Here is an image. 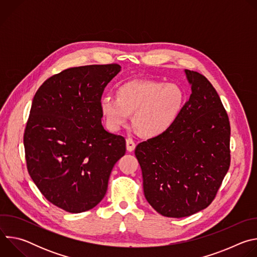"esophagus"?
Instances as JSON below:
<instances>
[{
    "label": "esophagus",
    "instance_id": "1",
    "mask_svg": "<svg viewBox=\"0 0 257 257\" xmlns=\"http://www.w3.org/2000/svg\"><path fill=\"white\" fill-rule=\"evenodd\" d=\"M135 146H136V144H135V142L131 138H128L126 140V149H127L128 152H130V153L133 152L135 150Z\"/></svg>",
    "mask_w": 257,
    "mask_h": 257
}]
</instances>
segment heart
I'll list each match as a JSON object with an SVG mask.
<instances>
[{
    "instance_id": "heart-1",
    "label": "heart",
    "mask_w": 257,
    "mask_h": 257,
    "mask_svg": "<svg viewBox=\"0 0 257 257\" xmlns=\"http://www.w3.org/2000/svg\"><path fill=\"white\" fill-rule=\"evenodd\" d=\"M116 97L104 95L99 99V111L105 126L119 131L133 114V124L148 137L167 132L179 119L186 95L181 86L149 80H131L117 86Z\"/></svg>"
}]
</instances>
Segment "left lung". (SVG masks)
Wrapping results in <instances>:
<instances>
[{"label":"left lung","mask_w":257,"mask_h":257,"mask_svg":"<svg viewBox=\"0 0 257 257\" xmlns=\"http://www.w3.org/2000/svg\"><path fill=\"white\" fill-rule=\"evenodd\" d=\"M192 93L164 134L139 143L135 156L146 200L162 215L184 217L206 208L230 168V121L211 83L185 70Z\"/></svg>","instance_id":"left-lung-1"}]
</instances>
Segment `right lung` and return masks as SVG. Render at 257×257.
<instances>
[{
  "mask_svg": "<svg viewBox=\"0 0 257 257\" xmlns=\"http://www.w3.org/2000/svg\"><path fill=\"white\" fill-rule=\"evenodd\" d=\"M118 64L66 69L36 91L24 131L28 173L42 194L72 213L98 204L126 140L101 125L99 99Z\"/></svg>",
  "mask_w": 257,
  "mask_h": 257,
  "instance_id": "obj_1",
  "label": "right lung"
}]
</instances>
